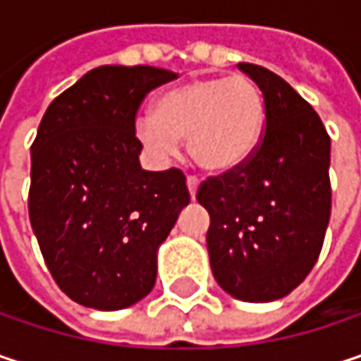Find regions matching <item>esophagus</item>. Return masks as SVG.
<instances>
[{
	"mask_svg": "<svg viewBox=\"0 0 361 361\" xmlns=\"http://www.w3.org/2000/svg\"><path fill=\"white\" fill-rule=\"evenodd\" d=\"M185 183H188V190H190V196L194 198L196 196V190H198V178L196 176H188V180H185Z\"/></svg>",
	"mask_w": 361,
	"mask_h": 361,
	"instance_id": "1",
	"label": "esophagus"
}]
</instances>
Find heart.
I'll return each mask as SVG.
<instances>
[{
  "mask_svg": "<svg viewBox=\"0 0 361 361\" xmlns=\"http://www.w3.org/2000/svg\"><path fill=\"white\" fill-rule=\"evenodd\" d=\"M265 129V98L245 75L200 77L178 85L140 116L137 137L159 152L185 140L188 157L207 171H230L257 150Z\"/></svg>",
  "mask_w": 361,
  "mask_h": 361,
  "instance_id": "b5f03b06",
  "label": "heart"
}]
</instances>
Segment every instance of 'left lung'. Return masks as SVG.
I'll use <instances>...</instances> for the list:
<instances>
[{"mask_svg": "<svg viewBox=\"0 0 361 361\" xmlns=\"http://www.w3.org/2000/svg\"><path fill=\"white\" fill-rule=\"evenodd\" d=\"M265 98V129L251 157L200 183L207 249L217 284L265 303L295 290L316 265L330 219V135L318 112L276 73L240 62Z\"/></svg>", "mask_w": 361, "mask_h": 361, "instance_id": "1", "label": "left lung"}]
</instances>
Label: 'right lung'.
<instances>
[{"label":"right lung","instance_id":"obj_1","mask_svg":"<svg viewBox=\"0 0 361 361\" xmlns=\"http://www.w3.org/2000/svg\"><path fill=\"white\" fill-rule=\"evenodd\" d=\"M178 79L157 66H98L45 110L31 146L29 217L45 265L73 301L114 312L144 299L157 251L190 202L181 169L144 171L135 116Z\"/></svg>","mask_w":361,"mask_h":361}]
</instances>
